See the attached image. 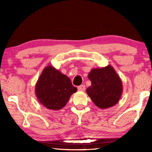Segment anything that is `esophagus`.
<instances>
[{
  "instance_id": "esophagus-1",
  "label": "esophagus",
  "mask_w": 152,
  "mask_h": 152,
  "mask_svg": "<svg viewBox=\"0 0 152 152\" xmlns=\"http://www.w3.org/2000/svg\"><path fill=\"white\" fill-rule=\"evenodd\" d=\"M78 91H84L85 89H86V87H85V85H81V86L77 87Z\"/></svg>"
}]
</instances>
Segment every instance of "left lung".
<instances>
[{"label":"left lung","instance_id":"8db88e82","mask_svg":"<svg viewBox=\"0 0 152 152\" xmlns=\"http://www.w3.org/2000/svg\"><path fill=\"white\" fill-rule=\"evenodd\" d=\"M88 77L91 85L86 93L97 107L107 109L119 102L122 94V82L112 66L93 68Z\"/></svg>","mask_w":152,"mask_h":152}]
</instances>
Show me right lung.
<instances>
[{"instance_id": "obj_1", "label": "right lung", "mask_w": 152, "mask_h": 152, "mask_svg": "<svg viewBox=\"0 0 152 152\" xmlns=\"http://www.w3.org/2000/svg\"><path fill=\"white\" fill-rule=\"evenodd\" d=\"M77 89L72 86L69 77L53 66L43 70L35 86V94L39 102L48 109H61Z\"/></svg>"}]
</instances>
